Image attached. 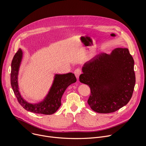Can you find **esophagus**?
Here are the masks:
<instances>
[{
	"label": "esophagus",
	"mask_w": 146,
	"mask_h": 146,
	"mask_svg": "<svg viewBox=\"0 0 146 146\" xmlns=\"http://www.w3.org/2000/svg\"><path fill=\"white\" fill-rule=\"evenodd\" d=\"M76 77L78 78L80 75L81 74V70L80 69H76L75 70H74V72Z\"/></svg>",
	"instance_id": "esophagus-1"
}]
</instances>
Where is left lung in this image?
I'll return each mask as SVG.
<instances>
[{
	"label": "left lung",
	"mask_w": 146,
	"mask_h": 146,
	"mask_svg": "<svg viewBox=\"0 0 146 146\" xmlns=\"http://www.w3.org/2000/svg\"><path fill=\"white\" fill-rule=\"evenodd\" d=\"M80 81L90 87V108L110 113L122 108L132 98L135 85L134 60L128 48H117L102 53L84 65Z\"/></svg>",
	"instance_id": "1"
}]
</instances>
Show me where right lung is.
I'll list each match as a JSON object with an SVG mask.
<instances>
[{"instance_id":"1","label":"right lung","mask_w":146,"mask_h":146,"mask_svg":"<svg viewBox=\"0 0 146 146\" xmlns=\"http://www.w3.org/2000/svg\"><path fill=\"white\" fill-rule=\"evenodd\" d=\"M23 58V51L20 48L14 55L11 62V86L18 103L27 111L37 114L51 115L55 113L61 105V98L66 89L76 82V78L72 73L55 74L52 87L43 101L36 104L26 102L18 91V74Z\"/></svg>"}]
</instances>
